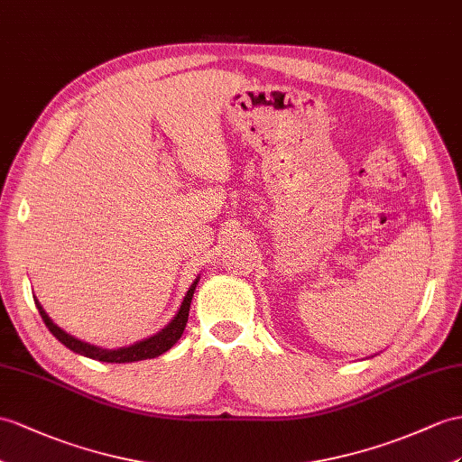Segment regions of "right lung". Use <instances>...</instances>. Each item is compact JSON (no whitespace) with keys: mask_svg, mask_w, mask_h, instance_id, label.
<instances>
[{"mask_svg":"<svg viewBox=\"0 0 462 462\" xmlns=\"http://www.w3.org/2000/svg\"><path fill=\"white\" fill-rule=\"evenodd\" d=\"M198 280H199V276L194 280V284L189 286V290L186 291L182 306H180L174 319L168 323L162 331L149 337V339H143L139 343L129 345V346H121V348H101V346H96V345H89V343L76 339V337L62 331L59 325L52 323V319L47 316V311L42 310V306H41L37 298H35V303H37V310L41 313L44 325L49 328V331L64 346H69L70 351H74L78 355H84L88 358H94V361H101V363H137V361H146V358H154V356L166 353L168 348H172L180 337H182V333L186 329V323H188L189 303H192Z\"/></svg>","mask_w":462,"mask_h":462,"instance_id":"obj_1","label":"right lung"}]
</instances>
